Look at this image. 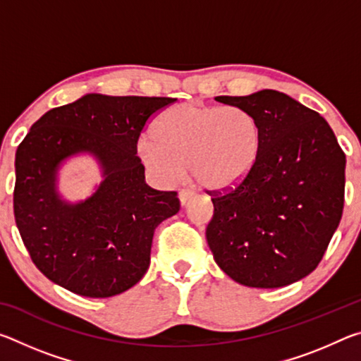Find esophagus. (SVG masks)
Returning a JSON list of instances; mask_svg holds the SVG:
<instances>
[{"label":"esophagus","instance_id":"obj_1","mask_svg":"<svg viewBox=\"0 0 361 361\" xmlns=\"http://www.w3.org/2000/svg\"><path fill=\"white\" fill-rule=\"evenodd\" d=\"M194 195V192L191 191V189H181L178 197H180V202L181 205H186L189 202V199H191Z\"/></svg>","mask_w":361,"mask_h":361}]
</instances>
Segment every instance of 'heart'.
<instances>
[{
    "label": "heart",
    "instance_id": "obj_1",
    "mask_svg": "<svg viewBox=\"0 0 361 361\" xmlns=\"http://www.w3.org/2000/svg\"><path fill=\"white\" fill-rule=\"evenodd\" d=\"M137 151L157 178L173 180L183 170L199 186L224 189L250 173L261 132L252 114L237 106L178 103L164 109Z\"/></svg>",
    "mask_w": 361,
    "mask_h": 361
}]
</instances>
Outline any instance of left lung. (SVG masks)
Instances as JSON below:
<instances>
[{
	"label": "left lung",
	"mask_w": 361,
	"mask_h": 361,
	"mask_svg": "<svg viewBox=\"0 0 361 361\" xmlns=\"http://www.w3.org/2000/svg\"><path fill=\"white\" fill-rule=\"evenodd\" d=\"M216 100L252 114L261 140L245 178L210 191L215 212L205 235L213 258L245 286L298 282L319 266L339 226L344 151L319 113L286 94L266 89Z\"/></svg>",
	"instance_id": "obj_1"
}]
</instances>
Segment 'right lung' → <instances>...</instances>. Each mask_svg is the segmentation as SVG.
<instances>
[{
	"mask_svg": "<svg viewBox=\"0 0 361 361\" xmlns=\"http://www.w3.org/2000/svg\"><path fill=\"white\" fill-rule=\"evenodd\" d=\"M176 99L84 95L35 122L16 152L14 216L35 266L76 295L109 298L138 283L149 266L154 229L180 210L176 191L145 183L137 156L148 122ZM90 152L106 180L81 204L55 192L59 162Z\"/></svg>",
	"mask_w": 361,
	"mask_h": 361,
	"instance_id": "obj_1",
	"label": "right lung"
}]
</instances>
